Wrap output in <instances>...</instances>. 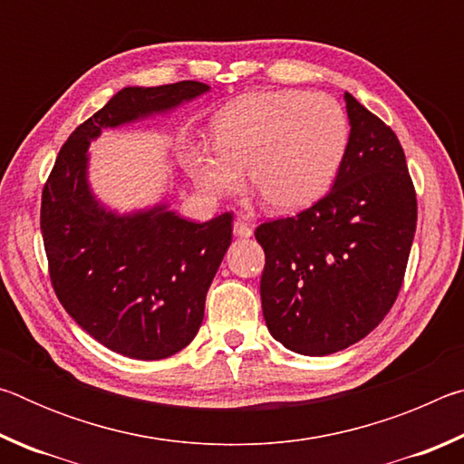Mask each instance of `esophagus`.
<instances>
[{"label": "esophagus", "mask_w": 464, "mask_h": 464, "mask_svg": "<svg viewBox=\"0 0 464 464\" xmlns=\"http://www.w3.org/2000/svg\"><path fill=\"white\" fill-rule=\"evenodd\" d=\"M233 233H235V237H251V233H254V229H251V227L246 221H241V218H237V221L233 223Z\"/></svg>", "instance_id": "34e87169"}]
</instances>
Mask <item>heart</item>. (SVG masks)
Here are the masks:
<instances>
[{
  "mask_svg": "<svg viewBox=\"0 0 464 464\" xmlns=\"http://www.w3.org/2000/svg\"><path fill=\"white\" fill-rule=\"evenodd\" d=\"M215 145L186 157L196 186L208 196L247 184L266 207L296 213L324 196L348 149V119L327 93L257 92L227 106L213 124Z\"/></svg>",
  "mask_w": 464,
  "mask_h": 464,
  "instance_id": "b5f03b06",
  "label": "heart"
}]
</instances>
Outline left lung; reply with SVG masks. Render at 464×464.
I'll return each instance as SVG.
<instances>
[{
	"label": "left lung",
	"instance_id": "8db88e82",
	"mask_svg": "<svg viewBox=\"0 0 464 464\" xmlns=\"http://www.w3.org/2000/svg\"><path fill=\"white\" fill-rule=\"evenodd\" d=\"M343 98L352 129L332 190L256 229L266 325L304 356L334 354L381 324L401 290L418 223L397 135L348 92Z\"/></svg>",
	"mask_w": 464,
	"mask_h": 464
}]
</instances>
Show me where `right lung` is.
Instances as JSON below:
<instances>
[{
  "mask_svg": "<svg viewBox=\"0 0 464 464\" xmlns=\"http://www.w3.org/2000/svg\"><path fill=\"white\" fill-rule=\"evenodd\" d=\"M204 92L200 82L121 90L72 132L43 188L41 231L54 295L83 332L122 356L168 358L194 340L231 246L233 217L192 223L166 204L130 215L106 210L88 184L90 140Z\"/></svg>",
  "mask_w": 464,
  "mask_h": 464,
  "instance_id": "obj_1",
  "label": "right lung"
}]
</instances>
